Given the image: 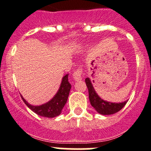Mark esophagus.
<instances>
[{"label":"esophagus","instance_id":"esophagus-1","mask_svg":"<svg viewBox=\"0 0 151 151\" xmlns=\"http://www.w3.org/2000/svg\"><path fill=\"white\" fill-rule=\"evenodd\" d=\"M73 78L75 81H78L82 78V69H78L74 72L73 75Z\"/></svg>","mask_w":151,"mask_h":151}]
</instances>
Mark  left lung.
Segmentation results:
<instances>
[{
  "label": "left lung",
  "instance_id": "left-lung-1",
  "mask_svg": "<svg viewBox=\"0 0 151 151\" xmlns=\"http://www.w3.org/2000/svg\"><path fill=\"white\" fill-rule=\"evenodd\" d=\"M85 83L88 89L89 100L91 104L95 109L96 111L101 115H111L119 112L126 104L128 101L122 103H112L104 101L98 96L92 85L91 79L89 78H85Z\"/></svg>",
  "mask_w": 151,
  "mask_h": 151
}]
</instances>
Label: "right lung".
I'll return each instance as SVG.
<instances>
[{
  "instance_id": "1",
  "label": "right lung",
  "mask_w": 151,
  "mask_h": 151,
  "mask_svg": "<svg viewBox=\"0 0 151 151\" xmlns=\"http://www.w3.org/2000/svg\"><path fill=\"white\" fill-rule=\"evenodd\" d=\"M68 76L69 74H66L63 77L59 90L54 95V97L48 102L40 106H33V105L29 104L21 95L22 101L30 110H32L38 116L47 117V118H54L59 116L62 112L63 108L66 104L69 91L71 89V85L68 80Z\"/></svg>"
}]
</instances>
